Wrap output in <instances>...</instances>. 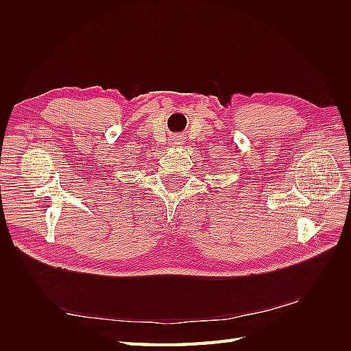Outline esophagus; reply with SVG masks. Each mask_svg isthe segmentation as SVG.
I'll return each mask as SVG.
<instances>
[{
	"mask_svg": "<svg viewBox=\"0 0 351 351\" xmlns=\"http://www.w3.org/2000/svg\"><path fill=\"white\" fill-rule=\"evenodd\" d=\"M176 141H177V142H182V143L184 142V141H183V136H177V139H176Z\"/></svg>",
	"mask_w": 351,
	"mask_h": 351,
	"instance_id": "1",
	"label": "esophagus"
}]
</instances>
